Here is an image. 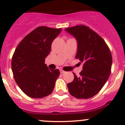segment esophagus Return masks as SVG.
<instances>
[{
    "label": "esophagus",
    "mask_w": 125,
    "mask_h": 125,
    "mask_svg": "<svg viewBox=\"0 0 125 125\" xmlns=\"http://www.w3.org/2000/svg\"><path fill=\"white\" fill-rule=\"evenodd\" d=\"M60 73H61V74H65V73H66V71H65L63 70H60Z\"/></svg>",
    "instance_id": "obj_1"
}]
</instances>
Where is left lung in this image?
<instances>
[{
	"mask_svg": "<svg viewBox=\"0 0 125 125\" xmlns=\"http://www.w3.org/2000/svg\"><path fill=\"white\" fill-rule=\"evenodd\" d=\"M65 31L77 40L75 58L83 64L80 76L74 74L73 81L68 83L69 92L77 99H89L101 90L110 75L111 53L104 40L85 25L68 28Z\"/></svg>",
	"mask_w": 125,
	"mask_h": 125,
	"instance_id": "left-lung-1",
	"label": "left lung"
}]
</instances>
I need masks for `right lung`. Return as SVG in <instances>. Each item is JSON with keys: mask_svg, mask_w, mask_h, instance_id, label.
Listing matches in <instances>:
<instances>
[{"mask_svg": "<svg viewBox=\"0 0 125 125\" xmlns=\"http://www.w3.org/2000/svg\"><path fill=\"white\" fill-rule=\"evenodd\" d=\"M61 31V28L39 26L24 37L14 52L11 68L15 81L30 97L43 98L53 91L60 71L49 70L45 60Z\"/></svg>", "mask_w": 125, "mask_h": 125, "instance_id": "obj_1", "label": "right lung"}]
</instances>
